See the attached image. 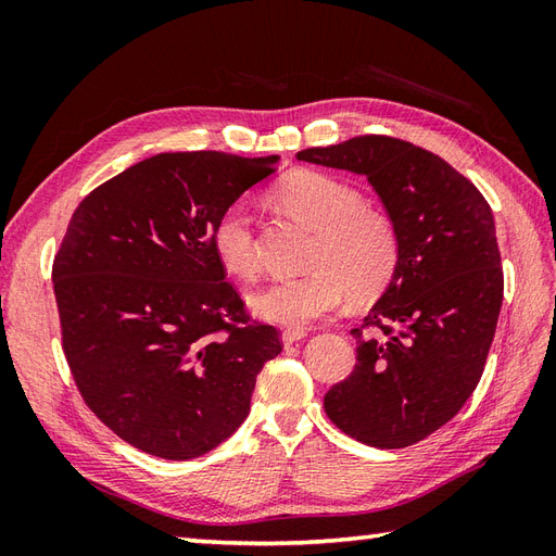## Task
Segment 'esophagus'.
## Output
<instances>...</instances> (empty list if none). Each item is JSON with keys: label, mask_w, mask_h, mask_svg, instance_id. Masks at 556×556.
<instances>
[{"label": "esophagus", "mask_w": 556, "mask_h": 556, "mask_svg": "<svg viewBox=\"0 0 556 556\" xmlns=\"http://www.w3.org/2000/svg\"><path fill=\"white\" fill-rule=\"evenodd\" d=\"M280 339H282L285 345H294V343L306 339V331H304V329H292V327H290V329H282Z\"/></svg>", "instance_id": "obj_1"}]
</instances>
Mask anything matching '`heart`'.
Returning a JSON list of instances; mask_svg holds the SVG:
<instances>
[{"label": "heart", "mask_w": 556, "mask_h": 556, "mask_svg": "<svg viewBox=\"0 0 556 556\" xmlns=\"http://www.w3.org/2000/svg\"><path fill=\"white\" fill-rule=\"evenodd\" d=\"M278 204L294 220L317 231L308 266L301 278L268 282L250 296L260 317L278 325L304 327L352 301L378 296L399 266V233L382 211L368 208L364 194L350 182L319 172H299L276 190ZM215 260L227 274L252 278L260 255L252 215L245 204H231L211 233Z\"/></svg>", "instance_id": "b5f03b06"}]
</instances>
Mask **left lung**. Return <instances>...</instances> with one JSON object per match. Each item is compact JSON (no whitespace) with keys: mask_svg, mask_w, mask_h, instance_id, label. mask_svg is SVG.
Returning a JSON list of instances; mask_svg holds the SVG:
<instances>
[{"mask_svg":"<svg viewBox=\"0 0 556 556\" xmlns=\"http://www.w3.org/2000/svg\"><path fill=\"white\" fill-rule=\"evenodd\" d=\"M301 162L364 176L399 233L392 282L352 329L357 366L325 396L331 422L374 447H406L462 410L480 382L503 301L494 215L468 178L425 148L355 137Z\"/></svg>","mask_w":556,"mask_h":556,"instance_id":"8db88e82","label":"left lung"}]
</instances>
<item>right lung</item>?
<instances>
[{
    "instance_id": "obj_1",
    "label": "right lung",
    "mask_w": 556,
    "mask_h": 556,
    "mask_svg": "<svg viewBox=\"0 0 556 556\" xmlns=\"http://www.w3.org/2000/svg\"><path fill=\"white\" fill-rule=\"evenodd\" d=\"M278 155L160 153L99 185L53 264L64 355L90 410L153 457H201L250 413L271 325L248 323L211 233Z\"/></svg>"
}]
</instances>
